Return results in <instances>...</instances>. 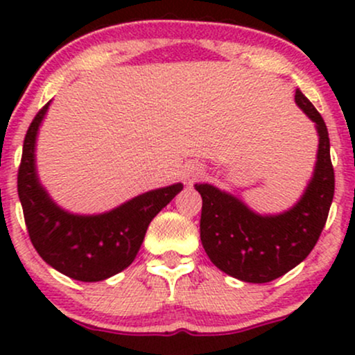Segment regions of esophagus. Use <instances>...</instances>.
Listing matches in <instances>:
<instances>
[{
  "label": "esophagus",
  "instance_id": "1",
  "mask_svg": "<svg viewBox=\"0 0 355 355\" xmlns=\"http://www.w3.org/2000/svg\"><path fill=\"white\" fill-rule=\"evenodd\" d=\"M205 175V170L200 164H189L185 166V172H183V178L187 183L197 182L198 178H202Z\"/></svg>",
  "mask_w": 355,
  "mask_h": 355
}]
</instances>
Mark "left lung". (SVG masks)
I'll return each instance as SVG.
<instances>
[{
	"mask_svg": "<svg viewBox=\"0 0 355 355\" xmlns=\"http://www.w3.org/2000/svg\"><path fill=\"white\" fill-rule=\"evenodd\" d=\"M295 103L315 123L319 150L312 180L291 210L259 215L234 195L195 183L202 195V245L215 267L243 282H270L299 266L327 222L336 185L327 126L300 89H295Z\"/></svg>",
	"mask_w": 355,
	"mask_h": 355,
	"instance_id": "8db88e82",
	"label": "left lung"
}]
</instances>
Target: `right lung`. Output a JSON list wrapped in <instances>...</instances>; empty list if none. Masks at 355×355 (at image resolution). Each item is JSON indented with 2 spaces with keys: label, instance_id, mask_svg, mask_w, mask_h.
<instances>
[{
  "label": "right lung",
  "instance_id": "add662e5",
  "mask_svg": "<svg viewBox=\"0 0 355 355\" xmlns=\"http://www.w3.org/2000/svg\"><path fill=\"white\" fill-rule=\"evenodd\" d=\"M36 113L23 144L18 195L31 243L53 268L81 282H100L135 260L155 215L183 189L182 183L138 195L100 215H73L60 209L38 180L36 133L48 110Z\"/></svg>",
  "mask_w": 355,
  "mask_h": 355
}]
</instances>
